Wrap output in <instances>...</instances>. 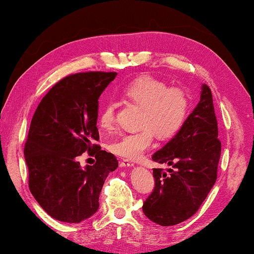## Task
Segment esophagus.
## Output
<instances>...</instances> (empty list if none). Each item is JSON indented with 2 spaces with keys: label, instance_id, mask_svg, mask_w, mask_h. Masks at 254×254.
<instances>
[{
  "label": "esophagus",
  "instance_id": "34e87169",
  "mask_svg": "<svg viewBox=\"0 0 254 254\" xmlns=\"http://www.w3.org/2000/svg\"><path fill=\"white\" fill-rule=\"evenodd\" d=\"M133 162L128 161V159H123V161L120 162V166L121 168H130V166H133Z\"/></svg>",
  "mask_w": 254,
  "mask_h": 254
}]
</instances>
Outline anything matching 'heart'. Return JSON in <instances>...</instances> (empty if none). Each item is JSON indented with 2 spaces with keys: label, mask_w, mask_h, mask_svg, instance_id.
<instances>
[{
  "label": "heart",
  "mask_w": 254,
  "mask_h": 254,
  "mask_svg": "<svg viewBox=\"0 0 254 254\" xmlns=\"http://www.w3.org/2000/svg\"><path fill=\"white\" fill-rule=\"evenodd\" d=\"M124 96L142 107L135 133L125 134L109 144V149L120 157L135 159L150 147L156 134L159 138H169L178 133L189 112V97L184 90L169 88L165 82L143 75L125 86ZM116 120V107L107 103L100 111L99 127L111 130Z\"/></svg>",
  "instance_id": "b5f03b06"
}]
</instances>
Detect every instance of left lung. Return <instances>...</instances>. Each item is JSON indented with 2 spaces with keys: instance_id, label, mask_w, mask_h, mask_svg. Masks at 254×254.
I'll return each instance as SVG.
<instances>
[{
  "instance_id": "1",
  "label": "left lung",
  "mask_w": 254,
  "mask_h": 254,
  "mask_svg": "<svg viewBox=\"0 0 254 254\" xmlns=\"http://www.w3.org/2000/svg\"><path fill=\"white\" fill-rule=\"evenodd\" d=\"M217 120L209 86L201 85L200 102L178 133L152 155V161L173 169H154L155 189L143 202V213L162 227L193 216L217 178L221 157Z\"/></svg>"
}]
</instances>
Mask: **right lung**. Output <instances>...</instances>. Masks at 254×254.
<instances>
[{"mask_svg":"<svg viewBox=\"0 0 254 254\" xmlns=\"http://www.w3.org/2000/svg\"><path fill=\"white\" fill-rule=\"evenodd\" d=\"M117 72L69 75L41 99L24 148L29 187L41 208L55 220L79 223L99 208V194L118 159L93 142L99 140L98 99ZM95 155L82 168L78 155Z\"/></svg>","mask_w":254,"mask_h":254,"instance_id":"obj_1","label":"right lung"}]
</instances>
